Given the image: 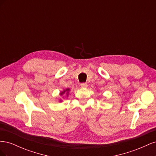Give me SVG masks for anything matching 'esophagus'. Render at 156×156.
<instances>
[{
  "mask_svg": "<svg viewBox=\"0 0 156 156\" xmlns=\"http://www.w3.org/2000/svg\"><path fill=\"white\" fill-rule=\"evenodd\" d=\"M81 87L82 88H87V87H88V85H87V83H81Z\"/></svg>",
  "mask_w": 156,
  "mask_h": 156,
  "instance_id": "esophagus-1",
  "label": "esophagus"
}]
</instances>
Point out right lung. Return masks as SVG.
Here are the masks:
<instances>
[{
	"label": "right lung",
	"instance_id": "obj_1",
	"mask_svg": "<svg viewBox=\"0 0 156 156\" xmlns=\"http://www.w3.org/2000/svg\"><path fill=\"white\" fill-rule=\"evenodd\" d=\"M69 88H66V90H63L62 92H60V95L61 96H62L63 94H67V96H68V92H69ZM60 101H61V100H60Z\"/></svg>",
	"mask_w": 156,
	"mask_h": 156
}]
</instances>
